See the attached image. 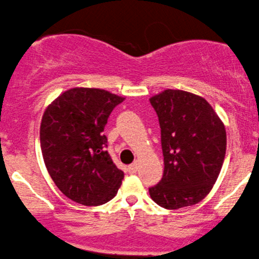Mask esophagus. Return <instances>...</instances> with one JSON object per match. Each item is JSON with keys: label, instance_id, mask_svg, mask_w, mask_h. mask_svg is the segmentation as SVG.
Masks as SVG:
<instances>
[{"label": "esophagus", "instance_id": "34e87169", "mask_svg": "<svg viewBox=\"0 0 259 259\" xmlns=\"http://www.w3.org/2000/svg\"><path fill=\"white\" fill-rule=\"evenodd\" d=\"M137 171H138V163H137V162L132 163V165L128 166V172L130 173H136Z\"/></svg>", "mask_w": 259, "mask_h": 259}]
</instances>
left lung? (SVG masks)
Masks as SVG:
<instances>
[{"label":"left lung","mask_w":259,"mask_h":259,"mask_svg":"<svg viewBox=\"0 0 259 259\" xmlns=\"http://www.w3.org/2000/svg\"><path fill=\"white\" fill-rule=\"evenodd\" d=\"M149 100L159 117L165 165L149 194L167 209L195 205L220 176L227 149L224 123L207 100L194 93L166 90Z\"/></svg>","instance_id":"left-lung-1"}]
</instances>
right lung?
Masks as SVG:
<instances>
[{
	"label": "right lung",
	"instance_id": "1",
	"mask_svg": "<svg viewBox=\"0 0 259 259\" xmlns=\"http://www.w3.org/2000/svg\"><path fill=\"white\" fill-rule=\"evenodd\" d=\"M123 97L76 87L54 99L42 116L39 141L45 165L62 193L84 206H99L117 194L123 172L106 151L104 127Z\"/></svg>",
	"mask_w": 259,
	"mask_h": 259
}]
</instances>
